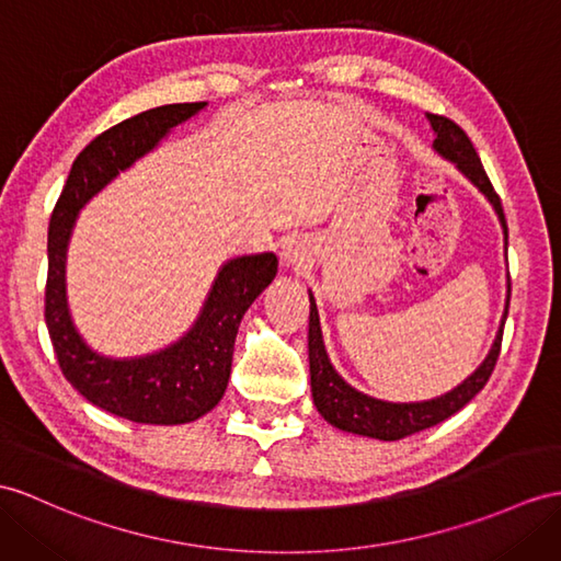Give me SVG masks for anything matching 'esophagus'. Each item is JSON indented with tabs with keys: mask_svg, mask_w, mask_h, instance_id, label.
Segmentation results:
<instances>
[{
	"mask_svg": "<svg viewBox=\"0 0 561 561\" xmlns=\"http://www.w3.org/2000/svg\"><path fill=\"white\" fill-rule=\"evenodd\" d=\"M305 256L307 254H305L302 242L290 240V242H285V248L280 252V264L288 266V268H299L305 264Z\"/></svg>",
	"mask_w": 561,
	"mask_h": 561,
	"instance_id": "1",
	"label": "esophagus"
}]
</instances>
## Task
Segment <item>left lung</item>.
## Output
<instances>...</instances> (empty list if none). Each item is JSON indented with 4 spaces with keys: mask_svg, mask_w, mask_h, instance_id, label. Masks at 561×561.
<instances>
[{
    "mask_svg": "<svg viewBox=\"0 0 561 561\" xmlns=\"http://www.w3.org/2000/svg\"><path fill=\"white\" fill-rule=\"evenodd\" d=\"M426 118L435 133V140H433L435 154L453 161L457 171L478 187V193L493 204V209L500 218V226L504 230V248H507V221H504L502 202L493 190V183H490L481 159L476 154L469 135L463 133L455 121H449L445 116L426 114ZM510 293H512V285L507 276V302H504V313L497 328V335L493 340V345H490V352L485 354L481 366H478L471 376L463 378L457 388L447 390L445 394H440V398L421 400V402H388L352 388L347 380L335 371L331 359H328L321 323H319L317 299H313V295L309 293V374H311L313 407L319 409V414L331 423V426L354 435H366V438H376V440H400V438H407V435L426 431L435 426V423L457 414L463 404H469L476 394L483 390V386L488 383V378L497 364L500 345H502V328H504V321H507V311H510Z\"/></svg>",
    "mask_w": 561,
    "mask_h": 561,
    "instance_id": "left-lung-1",
    "label": "left lung"
}]
</instances>
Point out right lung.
Returning a JSON list of instances; mask_svg holds the SVG:
<instances>
[{
	"label": "right lung",
	"mask_w": 561,
	"mask_h": 561,
	"mask_svg": "<svg viewBox=\"0 0 561 561\" xmlns=\"http://www.w3.org/2000/svg\"><path fill=\"white\" fill-rule=\"evenodd\" d=\"M204 106L207 102L163 104L98 135L76 157L49 218L45 321L61 374L88 402L135 423L178 426L204 416L221 402L238 325L278 273V256L273 252L228 259L218 268L190 331L169 347L142 357L116 359L100 354L85 343L71 319L66 252L80 209Z\"/></svg>",
	"instance_id": "right-lung-1"
}]
</instances>
